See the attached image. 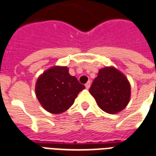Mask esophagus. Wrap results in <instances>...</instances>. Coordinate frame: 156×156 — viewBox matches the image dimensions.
I'll list each match as a JSON object with an SVG mask.
<instances>
[{"mask_svg":"<svg viewBox=\"0 0 156 156\" xmlns=\"http://www.w3.org/2000/svg\"><path fill=\"white\" fill-rule=\"evenodd\" d=\"M90 86H91V81H88V82L85 84V87H86L87 89H89L90 88Z\"/></svg>","mask_w":156,"mask_h":156,"instance_id":"34e87169","label":"esophagus"}]
</instances>
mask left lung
Instances as JSON below:
<instances>
[{"label": "left lung", "instance_id": "1", "mask_svg": "<svg viewBox=\"0 0 156 156\" xmlns=\"http://www.w3.org/2000/svg\"><path fill=\"white\" fill-rule=\"evenodd\" d=\"M89 92L102 110L109 114H116L123 110L129 102L130 84L119 70L105 67L99 70Z\"/></svg>", "mask_w": 156, "mask_h": 156}]
</instances>
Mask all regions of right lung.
<instances>
[{"mask_svg": "<svg viewBox=\"0 0 156 156\" xmlns=\"http://www.w3.org/2000/svg\"><path fill=\"white\" fill-rule=\"evenodd\" d=\"M85 86L69 73L67 67H55L46 70L36 83V95L45 110L52 114L67 110Z\"/></svg>", "mask_w": 156, "mask_h": 156, "instance_id": "obj_1", "label": "right lung"}]
</instances>
